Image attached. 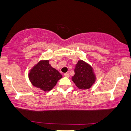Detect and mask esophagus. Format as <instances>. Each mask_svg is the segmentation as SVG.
<instances>
[{
    "label": "esophagus",
    "instance_id": "esophagus-1",
    "mask_svg": "<svg viewBox=\"0 0 131 131\" xmlns=\"http://www.w3.org/2000/svg\"><path fill=\"white\" fill-rule=\"evenodd\" d=\"M64 76L65 77H67V78H69L70 77V74H69V73H65V74H64Z\"/></svg>",
    "mask_w": 131,
    "mask_h": 131
}]
</instances>
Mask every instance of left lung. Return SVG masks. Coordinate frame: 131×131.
Returning <instances> with one entry per match:
<instances>
[{"label":"left lung","mask_w":131,"mask_h":131,"mask_svg":"<svg viewBox=\"0 0 131 131\" xmlns=\"http://www.w3.org/2000/svg\"><path fill=\"white\" fill-rule=\"evenodd\" d=\"M71 79L79 89H88L95 83L96 76L94 69L89 64L83 60H79Z\"/></svg>","instance_id":"left-lung-1"}]
</instances>
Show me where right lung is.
Segmentation results:
<instances>
[{"label": "right lung", "mask_w": 131, "mask_h": 131, "mask_svg": "<svg viewBox=\"0 0 131 131\" xmlns=\"http://www.w3.org/2000/svg\"><path fill=\"white\" fill-rule=\"evenodd\" d=\"M62 77L57 70L51 67L49 60H40L28 73L32 85L45 92L52 89Z\"/></svg>", "instance_id": "obj_1"}]
</instances>
